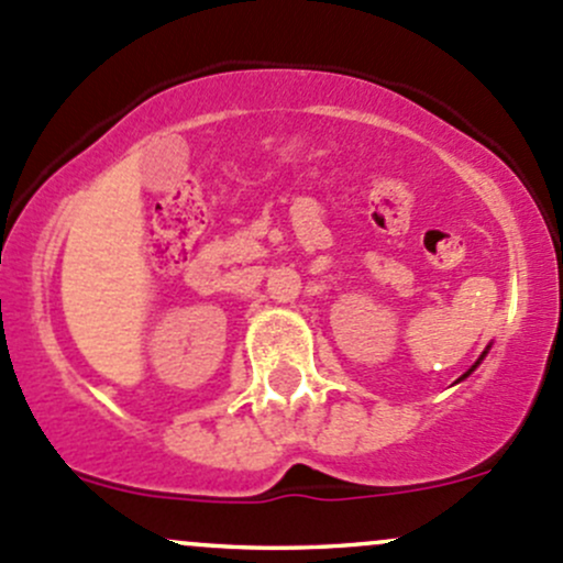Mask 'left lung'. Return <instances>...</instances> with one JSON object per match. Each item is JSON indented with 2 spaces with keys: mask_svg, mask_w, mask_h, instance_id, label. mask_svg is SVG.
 <instances>
[{
  "mask_svg": "<svg viewBox=\"0 0 563 563\" xmlns=\"http://www.w3.org/2000/svg\"><path fill=\"white\" fill-rule=\"evenodd\" d=\"M483 357H485V352H483ZM483 357H479V361H483ZM479 361H477V363H474V366H472V368H468V371H466V374H463V376H461V379H466V376H468V374H472V371L479 366Z\"/></svg>",
  "mask_w": 563,
  "mask_h": 563,
  "instance_id": "1",
  "label": "left lung"
}]
</instances>
